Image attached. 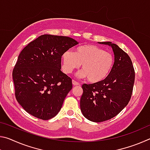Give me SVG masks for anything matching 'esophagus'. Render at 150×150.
<instances>
[{
	"label": "esophagus",
	"mask_w": 150,
	"mask_h": 150,
	"mask_svg": "<svg viewBox=\"0 0 150 150\" xmlns=\"http://www.w3.org/2000/svg\"><path fill=\"white\" fill-rule=\"evenodd\" d=\"M72 83H73V86H77V85H80L79 83L78 82H77V81H74V80H73V81H72Z\"/></svg>",
	"instance_id": "obj_1"
}]
</instances>
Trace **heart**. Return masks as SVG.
Listing matches in <instances>:
<instances>
[{"mask_svg":"<svg viewBox=\"0 0 150 150\" xmlns=\"http://www.w3.org/2000/svg\"><path fill=\"white\" fill-rule=\"evenodd\" d=\"M63 69L65 73H71L79 67L82 71L78 73L81 77H87L91 83H97L107 77L112 68L114 59L110 53L105 52L94 45L78 47L74 52L66 51L62 55Z\"/></svg>","mask_w":150,"mask_h":150,"instance_id":"b5f03b06","label":"heart"}]
</instances>
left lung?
Segmentation results:
<instances>
[{
	"mask_svg": "<svg viewBox=\"0 0 150 150\" xmlns=\"http://www.w3.org/2000/svg\"><path fill=\"white\" fill-rule=\"evenodd\" d=\"M112 47L115 63L105 79L83 84L80 108L83 116L95 122L112 118L128 105L132 94L135 72L130 57L110 42H98Z\"/></svg>",
	"mask_w": 150,
	"mask_h": 150,
	"instance_id": "left-lung-1",
	"label": "left lung"
}]
</instances>
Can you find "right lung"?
Instances as JSON below:
<instances>
[{
	"label": "right lung",
	"mask_w": 150,
	"mask_h": 150,
	"mask_svg": "<svg viewBox=\"0 0 150 150\" xmlns=\"http://www.w3.org/2000/svg\"><path fill=\"white\" fill-rule=\"evenodd\" d=\"M78 44L71 38L44 34L28 44L12 71L15 96L27 112L42 120L56 116L72 88V80L61 71L62 56Z\"/></svg>",
	"instance_id": "right-lung-1"
}]
</instances>
